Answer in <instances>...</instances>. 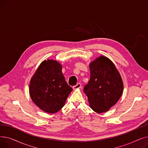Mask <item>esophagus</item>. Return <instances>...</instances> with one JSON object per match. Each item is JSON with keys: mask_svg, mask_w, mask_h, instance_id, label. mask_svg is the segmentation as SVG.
<instances>
[{"mask_svg": "<svg viewBox=\"0 0 148 148\" xmlns=\"http://www.w3.org/2000/svg\"><path fill=\"white\" fill-rule=\"evenodd\" d=\"M82 87V84H81V83H77L75 86H73V89L74 90H75V89H79V88H80Z\"/></svg>", "mask_w": 148, "mask_h": 148, "instance_id": "1", "label": "esophagus"}]
</instances>
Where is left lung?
<instances>
[{
	"mask_svg": "<svg viewBox=\"0 0 148 148\" xmlns=\"http://www.w3.org/2000/svg\"><path fill=\"white\" fill-rule=\"evenodd\" d=\"M90 80L84 88L90 107L98 113L107 112L120 99L122 79L113 62L100 56L89 64Z\"/></svg>",
	"mask_w": 148,
	"mask_h": 148,
	"instance_id": "1",
	"label": "left lung"
}]
</instances>
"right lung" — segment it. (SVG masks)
Instances as JSON below:
<instances>
[{
    "mask_svg": "<svg viewBox=\"0 0 148 148\" xmlns=\"http://www.w3.org/2000/svg\"><path fill=\"white\" fill-rule=\"evenodd\" d=\"M62 68L61 64L56 60H45L31 78L30 98L46 113H54L59 111L73 90L65 81Z\"/></svg>",
    "mask_w": 148,
    "mask_h": 148,
    "instance_id": "obj_1",
    "label": "right lung"
}]
</instances>
